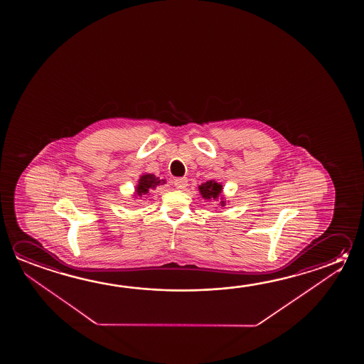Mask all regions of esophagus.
Segmentation results:
<instances>
[{"label":"esophagus","instance_id":"esophagus-1","mask_svg":"<svg viewBox=\"0 0 364 364\" xmlns=\"http://www.w3.org/2000/svg\"><path fill=\"white\" fill-rule=\"evenodd\" d=\"M173 185H175V188L176 189H185L186 188V185H188V179L186 178H178V179L173 180Z\"/></svg>","mask_w":364,"mask_h":364}]
</instances>
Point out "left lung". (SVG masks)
<instances>
[{"mask_svg": "<svg viewBox=\"0 0 364 364\" xmlns=\"http://www.w3.org/2000/svg\"><path fill=\"white\" fill-rule=\"evenodd\" d=\"M199 194L202 196L204 200L209 202H217V205L225 207L226 205V198L223 196V185L215 181V180H208L207 183H203L198 186Z\"/></svg>", "mask_w": 364, "mask_h": 364, "instance_id": "obj_1", "label": "left lung"}]
</instances>
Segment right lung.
Masks as SVG:
<instances>
[{
	"instance_id": "1",
	"label": "right lung",
	"mask_w": 364,
	"mask_h": 364,
	"mask_svg": "<svg viewBox=\"0 0 364 364\" xmlns=\"http://www.w3.org/2000/svg\"><path fill=\"white\" fill-rule=\"evenodd\" d=\"M166 184V180L157 178L154 173H144L139 176L138 183L134 186V193L132 198L136 199H144L146 196H149L152 191H155L159 185Z\"/></svg>"
}]
</instances>
